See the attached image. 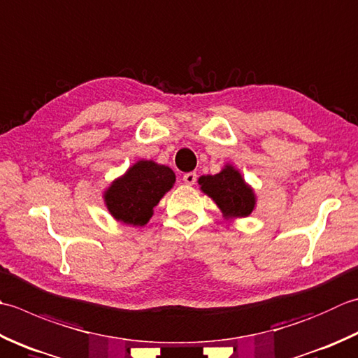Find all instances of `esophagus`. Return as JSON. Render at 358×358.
<instances>
[{
    "mask_svg": "<svg viewBox=\"0 0 358 358\" xmlns=\"http://www.w3.org/2000/svg\"><path fill=\"white\" fill-rule=\"evenodd\" d=\"M195 180H197V173L195 172H187L183 175V181L186 185H194Z\"/></svg>",
    "mask_w": 358,
    "mask_h": 358,
    "instance_id": "34e87169",
    "label": "esophagus"
}]
</instances>
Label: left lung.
Returning <instances> with one entry per match:
<instances>
[{
	"instance_id": "1",
	"label": "left lung",
	"mask_w": 358,
	"mask_h": 358,
	"mask_svg": "<svg viewBox=\"0 0 358 358\" xmlns=\"http://www.w3.org/2000/svg\"><path fill=\"white\" fill-rule=\"evenodd\" d=\"M199 183L201 191L229 217H247L255 209V194L233 166H227L217 175L200 177Z\"/></svg>"
}]
</instances>
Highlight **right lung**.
Here are the masks:
<instances>
[{"instance_id":"obj_1","label":"right lung","mask_w":358,"mask_h":358,"mask_svg":"<svg viewBox=\"0 0 358 358\" xmlns=\"http://www.w3.org/2000/svg\"><path fill=\"white\" fill-rule=\"evenodd\" d=\"M173 183L175 173L167 166H159L153 161H138L122 178L108 187L105 203L115 219L143 227Z\"/></svg>"}]
</instances>
